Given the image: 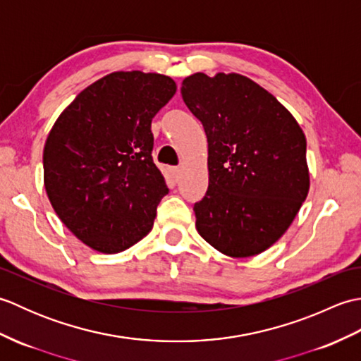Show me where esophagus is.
I'll return each mask as SVG.
<instances>
[{
  "mask_svg": "<svg viewBox=\"0 0 361 361\" xmlns=\"http://www.w3.org/2000/svg\"><path fill=\"white\" fill-rule=\"evenodd\" d=\"M171 176H172V180L176 183L180 180V176H181V169L180 167H171Z\"/></svg>",
  "mask_w": 361,
  "mask_h": 361,
  "instance_id": "34e87169",
  "label": "esophagus"
}]
</instances>
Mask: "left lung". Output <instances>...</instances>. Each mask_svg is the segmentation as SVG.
<instances>
[{
	"label": "left lung",
	"instance_id": "left-lung-1",
	"mask_svg": "<svg viewBox=\"0 0 361 361\" xmlns=\"http://www.w3.org/2000/svg\"><path fill=\"white\" fill-rule=\"evenodd\" d=\"M181 96L208 137L209 186L194 204L197 231L226 256L259 255L287 231L309 194L302 130L240 74H192Z\"/></svg>",
	"mask_w": 361,
	"mask_h": 361
}]
</instances>
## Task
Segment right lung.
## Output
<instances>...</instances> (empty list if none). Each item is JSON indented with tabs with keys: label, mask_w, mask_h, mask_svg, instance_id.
I'll return each mask as SVG.
<instances>
[{
	"label": "right lung",
	"mask_w": 361,
	"mask_h": 361,
	"mask_svg": "<svg viewBox=\"0 0 361 361\" xmlns=\"http://www.w3.org/2000/svg\"><path fill=\"white\" fill-rule=\"evenodd\" d=\"M163 74L111 73L60 114L43 150L44 188L65 226L99 252L147 234L169 188L153 163L152 119L171 101Z\"/></svg>",
	"instance_id": "add662e5"
}]
</instances>
